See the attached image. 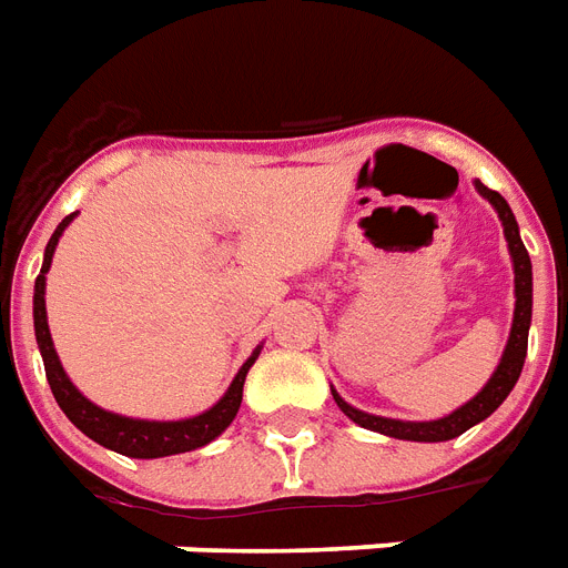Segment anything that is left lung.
Returning <instances> with one entry per match:
<instances>
[{"mask_svg": "<svg viewBox=\"0 0 568 568\" xmlns=\"http://www.w3.org/2000/svg\"><path fill=\"white\" fill-rule=\"evenodd\" d=\"M477 194L489 200L495 212H498V221L504 226V239H507V247H510L513 258V294H516V310H513V327L510 338L504 345L501 363L493 372V377L486 379V386L477 392L471 400H466L463 406H457L454 413L442 415V418H433V422H400V418H386V415H372L356 409L338 395L333 388V400L338 404V409L356 422L365 430L383 433V436H392V439H406V442H448L457 439L459 433H466L468 427H475L484 418L498 409V406L507 400V395L516 386V379L521 374V365H525V356H528V329H530V312H534V267H530V256L525 244H521L519 223H516V214L507 205L498 191H489L480 180H475Z\"/></svg>", "mask_w": 568, "mask_h": 568, "instance_id": "left-lung-1", "label": "left lung"}]
</instances>
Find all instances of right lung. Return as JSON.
Returning a JSON list of instances; mask_svg holds the SVG:
<instances>
[{"instance_id":"right-lung-1","label":"right lung","mask_w":568,"mask_h":568,"mask_svg":"<svg viewBox=\"0 0 568 568\" xmlns=\"http://www.w3.org/2000/svg\"><path fill=\"white\" fill-rule=\"evenodd\" d=\"M75 212L67 214L64 221L58 223L52 239H49L47 250H43V265L34 280V338H38L40 356H43V368H47V379L52 395H55L58 406L64 409V415L79 427V430L93 439L97 445L109 450H118L123 457L135 459H155L171 457V454H185V450L203 448L209 442H214L226 427L232 424L235 413L241 406V395H244V379L253 363L262 354V345L247 356V363L241 365L239 374L232 377L230 388L223 392L217 404H212L205 413L191 415V418H176V422H150V418H129V415L111 413L102 409L93 400L73 386V379L67 377L64 365L58 359L55 345H52V333H49L47 321V274L52 267V256H55L58 239L64 235V230L73 223Z\"/></svg>"}]
</instances>
